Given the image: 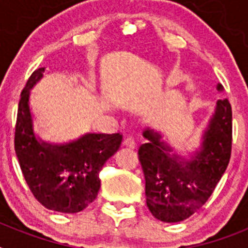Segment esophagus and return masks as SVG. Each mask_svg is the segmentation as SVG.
<instances>
[{
    "label": "esophagus",
    "instance_id": "1",
    "mask_svg": "<svg viewBox=\"0 0 248 248\" xmlns=\"http://www.w3.org/2000/svg\"><path fill=\"white\" fill-rule=\"evenodd\" d=\"M124 145L129 146V148H134L135 146V138L133 135H126L124 138Z\"/></svg>",
    "mask_w": 248,
    "mask_h": 248
}]
</instances>
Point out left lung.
<instances>
[{
  "mask_svg": "<svg viewBox=\"0 0 248 248\" xmlns=\"http://www.w3.org/2000/svg\"><path fill=\"white\" fill-rule=\"evenodd\" d=\"M221 91L222 85L218 84ZM148 143L138 150L145 177L146 203L155 217L179 222L205 205L230 163L232 149V109L220 99L203 137L202 149L191 161L170 156V149L153 130L144 131Z\"/></svg>",
  "mask_w": 248,
  "mask_h": 248,
  "instance_id": "8db88e82",
  "label": "left lung"
}]
</instances>
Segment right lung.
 <instances>
[{"label":"right lung","instance_id":"obj_1","mask_svg":"<svg viewBox=\"0 0 248 248\" xmlns=\"http://www.w3.org/2000/svg\"><path fill=\"white\" fill-rule=\"evenodd\" d=\"M43 73L45 68L36 69L21 93L15 126V150L22 174L36 200L53 211L76 214L97 198L100 170L119 149L123 135L88 134L63 146L37 141L32 130L28 97L30 89Z\"/></svg>","mask_w":248,"mask_h":248}]
</instances>
